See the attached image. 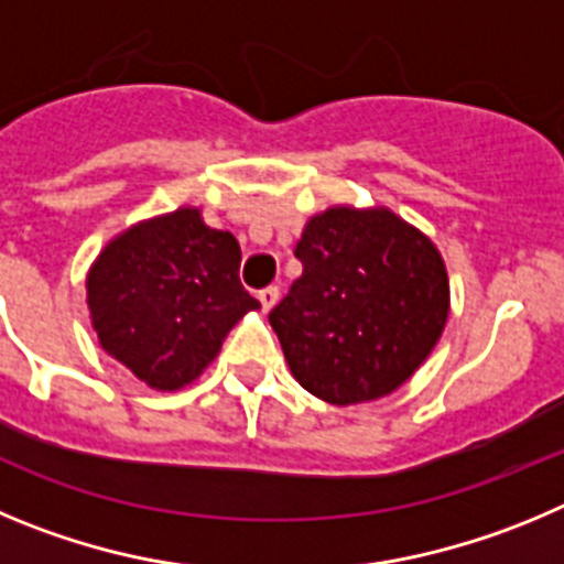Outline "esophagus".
<instances>
[{
    "label": "esophagus",
    "mask_w": 564,
    "mask_h": 564,
    "mask_svg": "<svg viewBox=\"0 0 564 564\" xmlns=\"http://www.w3.org/2000/svg\"><path fill=\"white\" fill-rule=\"evenodd\" d=\"M278 294H281V289H278V286H267V289H261V292H258V301H261L263 312H270V308L275 306Z\"/></svg>",
    "instance_id": "obj_1"
}]
</instances>
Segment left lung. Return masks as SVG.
<instances>
[{"instance_id":"obj_1","label":"left lung","mask_w":564,"mask_h":564,"mask_svg":"<svg viewBox=\"0 0 564 564\" xmlns=\"http://www.w3.org/2000/svg\"><path fill=\"white\" fill-rule=\"evenodd\" d=\"M303 275L270 312L292 377L328 404L393 393L449 317L441 252L388 207H328L294 247Z\"/></svg>"}]
</instances>
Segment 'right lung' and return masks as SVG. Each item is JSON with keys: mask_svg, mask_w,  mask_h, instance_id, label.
Returning a JSON list of instances; mask_svg holds the SVG:
<instances>
[{"mask_svg": "<svg viewBox=\"0 0 564 564\" xmlns=\"http://www.w3.org/2000/svg\"><path fill=\"white\" fill-rule=\"evenodd\" d=\"M241 247L196 207L129 227L86 275V306L100 348L154 390H180L261 303L238 281Z\"/></svg>", "mask_w": 564, "mask_h": 564, "instance_id": "add662e5", "label": "right lung"}]
</instances>
